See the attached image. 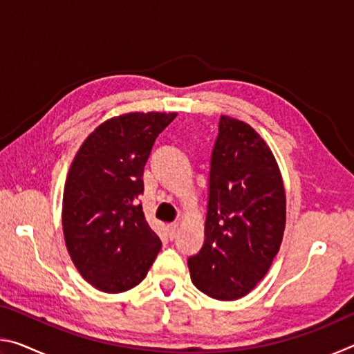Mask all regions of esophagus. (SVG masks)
<instances>
[{
	"mask_svg": "<svg viewBox=\"0 0 354 354\" xmlns=\"http://www.w3.org/2000/svg\"><path fill=\"white\" fill-rule=\"evenodd\" d=\"M167 230H169V237H170V241H171V239H175V236H176L178 223H171V225H169V226H167Z\"/></svg>",
	"mask_w": 354,
	"mask_h": 354,
	"instance_id": "34e87169",
	"label": "esophagus"
}]
</instances>
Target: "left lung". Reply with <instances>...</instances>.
I'll return each instance as SVG.
<instances>
[{"label":"left lung","mask_w":354,"mask_h":354,"mask_svg":"<svg viewBox=\"0 0 354 354\" xmlns=\"http://www.w3.org/2000/svg\"><path fill=\"white\" fill-rule=\"evenodd\" d=\"M284 227L286 192L272 149L250 124L221 115L205 243L187 261L192 283L221 301L245 297L270 268Z\"/></svg>","instance_id":"8db88e82"}]
</instances>
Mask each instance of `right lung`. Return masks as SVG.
Returning <instances> with one entry per match:
<instances>
[{
	"label": "right lung",
	"instance_id": "add662e5",
	"mask_svg": "<svg viewBox=\"0 0 354 354\" xmlns=\"http://www.w3.org/2000/svg\"><path fill=\"white\" fill-rule=\"evenodd\" d=\"M175 117L131 112L106 120L71 162L62 201L65 245L81 277L101 292L133 289L159 253L162 242L139 195L156 137Z\"/></svg>",
	"mask_w": 354,
	"mask_h": 354
}]
</instances>
